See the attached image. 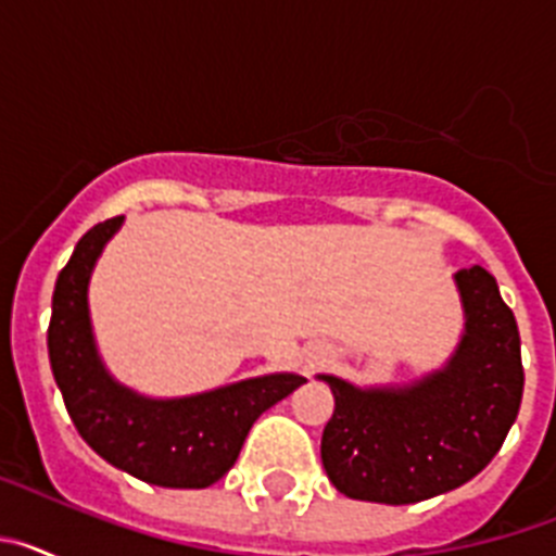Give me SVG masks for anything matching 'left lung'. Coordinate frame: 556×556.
<instances>
[{
  "label": "left lung",
  "mask_w": 556,
  "mask_h": 556,
  "mask_svg": "<svg viewBox=\"0 0 556 556\" xmlns=\"http://www.w3.org/2000/svg\"><path fill=\"white\" fill-rule=\"evenodd\" d=\"M465 337L443 372L409 390H356L323 376L333 415L323 468L348 498L415 504L448 493L488 468L523 397L520 333L498 283L473 264L456 273Z\"/></svg>",
  "instance_id": "obj_1"
}]
</instances>
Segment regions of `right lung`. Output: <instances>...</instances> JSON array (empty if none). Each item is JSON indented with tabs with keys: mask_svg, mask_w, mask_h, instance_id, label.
<instances>
[{
	"mask_svg": "<svg viewBox=\"0 0 556 556\" xmlns=\"http://www.w3.org/2000/svg\"><path fill=\"white\" fill-rule=\"evenodd\" d=\"M119 225L113 217L88 230L58 275L47 331L52 376L75 429L113 468L159 488H208L233 468L250 426L306 378L278 372L180 401H147L111 381L94 351L86 289Z\"/></svg>",
	"mask_w": 556,
	"mask_h": 556,
	"instance_id": "add662e5",
	"label": "right lung"
}]
</instances>
